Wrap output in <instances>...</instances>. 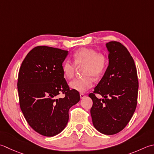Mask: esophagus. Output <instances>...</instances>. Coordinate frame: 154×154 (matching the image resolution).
<instances>
[{"mask_svg": "<svg viewBox=\"0 0 154 154\" xmlns=\"http://www.w3.org/2000/svg\"><path fill=\"white\" fill-rule=\"evenodd\" d=\"M85 95L83 94V93H80V97L81 99H83L84 97H85Z\"/></svg>", "mask_w": 154, "mask_h": 154, "instance_id": "1", "label": "esophagus"}]
</instances>
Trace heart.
<instances>
[{
	"label": "heart",
	"mask_w": 154,
	"mask_h": 154,
	"mask_svg": "<svg viewBox=\"0 0 154 154\" xmlns=\"http://www.w3.org/2000/svg\"><path fill=\"white\" fill-rule=\"evenodd\" d=\"M73 61L67 59L63 63L62 69L67 79L73 77L77 66L83 65L82 71L84 75L72 80L69 85L72 89L79 92H85L93 85V78H98L104 73L107 67V57L103 53L88 48H81L73 54Z\"/></svg>",
	"instance_id": "b5f03b06"
}]
</instances>
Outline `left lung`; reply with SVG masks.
I'll return each mask as SVG.
<instances>
[{"instance_id":"obj_1","label":"left lung","mask_w":154,"mask_h":154,"mask_svg":"<svg viewBox=\"0 0 154 154\" xmlns=\"http://www.w3.org/2000/svg\"><path fill=\"white\" fill-rule=\"evenodd\" d=\"M109 65L89 97L93 100L91 115L96 129L105 135L123 130L137 106L138 78L133 58L126 47L117 41L106 43ZM95 94L103 99H98Z\"/></svg>"}]
</instances>
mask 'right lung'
I'll return each mask as SVG.
<instances>
[{
	"mask_svg": "<svg viewBox=\"0 0 154 154\" xmlns=\"http://www.w3.org/2000/svg\"><path fill=\"white\" fill-rule=\"evenodd\" d=\"M67 51L37 46L23 60L18 76L19 105L34 130L52 137L61 132L69 121V110L80 100L78 91L70 89L62 67ZM64 94V98L58 95Z\"/></svg>",
	"mask_w": 154,
	"mask_h": 154,
	"instance_id": "add662e5",
	"label": "right lung"
}]
</instances>
